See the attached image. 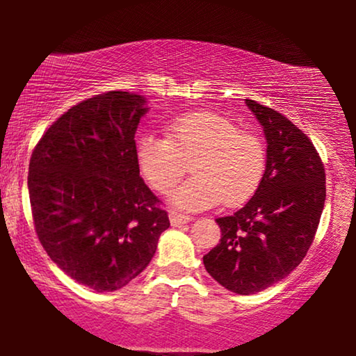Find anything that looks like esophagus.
<instances>
[{"label": "esophagus", "mask_w": 356, "mask_h": 356, "mask_svg": "<svg viewBox=\"0 0 356 356\" xmlns=\"http://www.w3.org/2000/svg\"><path fill=\"white\" fill-rule=\"evenodd\" d=\"M168 217H170V223H172V227H181L184 223L193 220V217L184 216V213H178V212H170Z\"/></svg>", "instance_id": "1"}]
</instances>
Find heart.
Instances as JSON below:
<instances>
[{"label":"heart","instance_id":"1","mask_svg":"<svg viewBox=\"0 0 356 356\" xmlns=\"http://www.w3.org/2000/svg\"><path fill=\"white\" fill-rule=\"evenodd\" d=\"M170 202L183 211H204L225 201L250 199L264 178L267 152L259 136L241 131L230 118L211 110L189 111L165 123V138L140 136L136 143L138 167L150 186L168 193L186 172Z\"/></svg>","mask_w":356,"mask_h":356}]
</instances>
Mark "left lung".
<instances>
[{"mask_svg":"<svg viewBox=\"0 0 356 356\" xmlns=\"http://www.w3.org/2000/svg\"><path fill=\"white\" fill-rule=\"evenodd\" d=\"M267 140L264 178L230 217L217 218L220 243L202 257L212 279L252 295L285 279L303 261L325 201V173L314 145L279 111L245 102Z\"/></svg>","mask_w":356,"mask_h":356,"instance_id":"1","label":"left lung"}]
</instances>
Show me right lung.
<instances>
[{"label": "right lung", "instance_id": "add662e5", "mask_svg": "<svg viewBox=\"0 0 356 356\" xmlns=\"http://www.w3.org/2000/svg\"><path fill=\"white\" fill-rule=\"evenodd\" d=\"M147 100L113 90L58 118L33 149L29 196L42 246L60 269L95 291L136 279L170 227L139 177L134 134Z\"/></svg>", "mask_w": 356, "mask_h": 356}]
</instances>
